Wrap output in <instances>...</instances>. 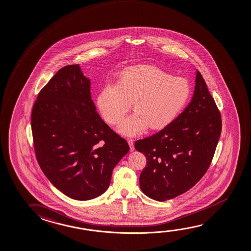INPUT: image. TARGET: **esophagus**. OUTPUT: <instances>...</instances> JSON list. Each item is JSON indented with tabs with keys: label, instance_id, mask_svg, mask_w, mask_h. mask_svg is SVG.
Wrapping results in <instances>:
<instances>
[{
	"label": "esophagus",
	"instance_id": "esophagus-1",
	"mask_svg": "<svg viewBox=\"0 0 251 251\" xmlns=\"http://www.w3.org/2000/svg\"><path fill=\"white\" fill-rule=\"evenodd\" d=\"M127 143H128V145L130 147V151H134L135 150V146H134V141L133 140H127Z\"/></svg>",
	"mask_w": 251,
	"mask_h": 251
}]
</instances>
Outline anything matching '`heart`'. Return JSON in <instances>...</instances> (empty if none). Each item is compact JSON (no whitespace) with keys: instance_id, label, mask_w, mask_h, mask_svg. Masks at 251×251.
Returning a JSON list of instances; mask_svg holds the SVG:
<instances>
[{"instance_id":"b5f03b06","label":"heart","mask_w":251,"mask_h":251,"mask_svg":"<svg viewBox=\"0 0 251 251\" xmlns=\"http://www.w3.org/2000/svg\"><path fill=\"white\" fill-rule=\"evenodd\" d=\"M191 96L189 82L173 77L153 66H136L125 71L117 84H107L98 97V106L106 122L118 124L127 110H135L121 122L118 130L135 136L171 124L185 108Z\"/></svg>"}]
</instances>
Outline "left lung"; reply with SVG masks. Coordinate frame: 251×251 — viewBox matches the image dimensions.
I'll return each mask as SVG.
<instances>
[{
  "label": "left lung",
  "instance_id": "1",
  "mask_svg": "<svg viewBox=\"0 0 251 251\" xmlns=\"http://www.w3.org/2000/svg\"><path fill=\"white\" fill-rule=\"evenodd\" d=\"M221 115L200 72L191 102L162 130L135 142L147 158L140 187L156 201L185 193L207 171L221 135Z\"/></svg>",
  "mask_w": 251,
  "mask_h": 251
}]
</instances>
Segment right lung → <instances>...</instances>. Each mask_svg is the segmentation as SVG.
Returning <instances> with one entry per match:
<instances>
[{"label": "right lung", "instance_id": "add662e5", "mask_svg": "<svg viewBox=\"0 0 251 251\" xmlns=\"http://www.w3.org/2000/svg\"><path fill=\"white\" fill-rule=\"evenodd\" d=\"M31 126L40 168L73 200H92L105 193L113 169L129 151L126 140L97 112L91 79L78 65L63 67L40 91Z\"/></svg>", "mask_w": 251, "mask_h": 251}]
</instances>
